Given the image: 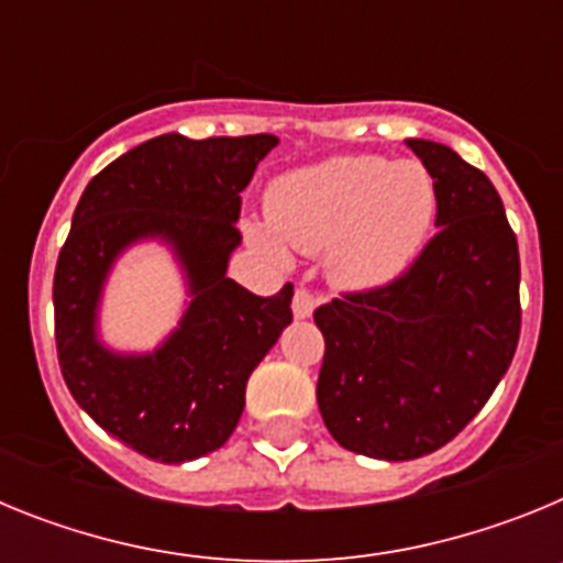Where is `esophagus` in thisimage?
<instances>
[{
	"instance_id": "34e87169",
	"label": "esophagus",
	"mask_w": 563,
	"mask_h": 563,
	"mask_svg": "<svg viewBox=\"0 0 563 563\" xmlns=\"http://www.w3.org/2000/svg\"><path fill=\"white\" fill-rule=\"evenodd\" d=\"M312 310H316V296L307 287H298L296 296H292V316L310 318Z\"/></svg>"
}]
</instances>
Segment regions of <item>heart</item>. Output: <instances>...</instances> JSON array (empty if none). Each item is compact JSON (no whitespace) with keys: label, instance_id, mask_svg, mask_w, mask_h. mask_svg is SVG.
<instances>
[{"label":"heart","instance_id":"1","mask_svg":"<svg viewBox=\"0 0 563 563\" xmlns=\"http://www.w3.org/2000/svg\"><path fill=\"white\" fill-rule=\"evenodd\" d=\"M437 188L429 168L389 157H332L273 183L267 217L278 239L301 253L330 251V273L343 287L386 285L411 265L429 236ZM256 245L282 253L265 231Z\"/></svg>","mask_w":563,"mask_h":563}]
</instances>
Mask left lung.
Returning a JSON list of instances; mask_svg holds the SVG:
<instances>
[{
	"label": "left lung",
	"mask_w": 563,
	"mask_h": 563,
	"mask_svg": "<svg viewBox=\"0 0 563 563\" xmlns=\"http://www.w3.org/2000/svg\"><path fill=\"white\" fill-rule=\"evenodd\" d=\"M406 143L434 177L440 231L400 276L312 312L324 426L346 451L389 462L454 440L499 386L521 332L519 242L499 191L454 148Z\"/></svg>",
	"instance_id": "obj_1"
}]
</instances>
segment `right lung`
Segmentation results:
<instances>
[{
    "label": "right lung",
    "instance_id": "1",
    "mask_svg": "<svg viewBox=\"0 0 563 563\" xmlns=\"http://www.w3.org/2000/svg\"><path fill=\"white\" fill-rule=\"evenodd\" d=\"M276 134H161L84 188L53 278L56 350L69 395L137 454L180 465L222 449L245 409L258 361L292 321V285L256 296L225 276L236 220ZM143 235L168 238L192 282L181 330L152 356H114L95 341V307L113 256Z\"/></svg>",
    "mask_w": 563,
    "mask_h": 563
}]
</instances>
